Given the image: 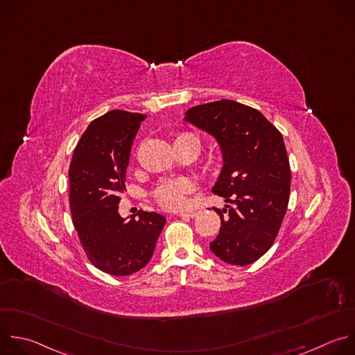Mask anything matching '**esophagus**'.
<instances>
[{"label": "esophagus", "mask_w": 355, "mask_h": 355, "mask_svg": "<svg viewBox=\"0 0 355 355\" xmlns=\"http://www.w3.org/2000/svg\"><path fill=\"white\" fill-rule=\"evenodd\" d=\"M178 216H180V217H195V216H196V211H193V210H192V211H180Z\"/></svg>", "instance_id": "obj_1"}]
</instances>
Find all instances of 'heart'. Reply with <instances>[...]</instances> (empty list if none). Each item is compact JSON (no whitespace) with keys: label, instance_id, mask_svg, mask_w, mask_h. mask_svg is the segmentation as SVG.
Masks as SVG:
<instances>
[{"label":"heart","instance_id":"obj_1","mask_svg":"<svg viewBox=\"0 0 355 355\" xmlns=\"http://www.w3.org/2000/svg\"><path fill=\"white\" fill-rule=\"evenodd\" d=\"M189 138H195L189 132L178 134L174 139L175 142H181ZM193 184L187 178H175V180H167L157 185V188L153 192V196L159 206H162L166 210H178L185 206L187 196L192 192Z\"/></svg>","mask_w":355,"mask_h":355}]
</instances>
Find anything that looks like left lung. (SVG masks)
<instances>
[{
    "label": "left lung",
    "mask_w": 355,
    "mask_h": 355,
    "mask_svg": "<svg viewBox=\"0 0 355 355\" xmlns=\"http://www.w3.org/2000/svg\"><path fill=\"white\" fill-rule=\"evenodd\" d=\"M185 120L211 134L224 152L213 187L225 209L211 252L225 263L245 266L273 245L287 211L291 168L280 131L245 104L223 98L188 110Z\"/></svg>",
    "instance_id": "1"
}]
</instances>
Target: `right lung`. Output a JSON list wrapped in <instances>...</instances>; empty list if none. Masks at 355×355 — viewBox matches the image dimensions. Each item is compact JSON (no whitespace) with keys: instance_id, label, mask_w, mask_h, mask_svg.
<instances>
[{"instance_id":"1","label":"right lung","mask_w":355,"mask_h":355,"mask_svg":"<svg viewBox=\"0 0 355 355\" xmlns=\"http://www.w3.org/2000/svg\"><path fill=\"white\" fill-rule=\"evenodd\" d=\"M146 115L111 110L90 123L69 166V209L80 245L93 266L130 276L150 261L166 218L139 210L130 221L118 214L131 145Z\"/></svg>"}]
</instances>
